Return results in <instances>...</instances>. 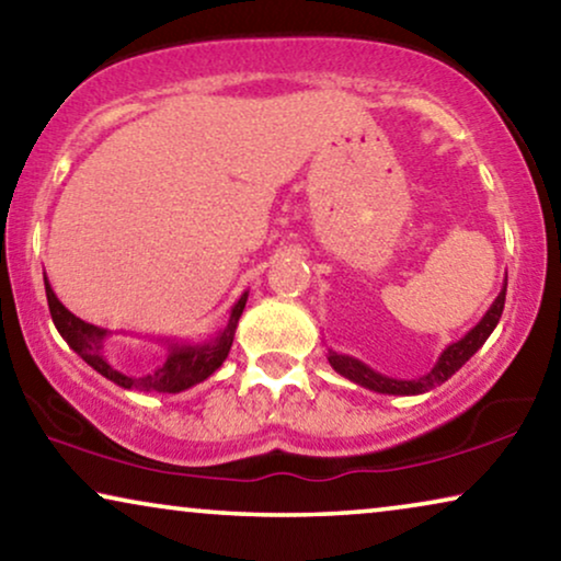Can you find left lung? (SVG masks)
<instances>
[{"mask_svg": "<svg viewBox=\"0 0 561 561\" xmlns=\"http://www.w3.org/2000/svg\"><path fill=\"white\" fill-rule=\"evenodd\" d=\"M508 282V277H506ZM503 305H506V287L501 289V295L495 297V302L488 307V312L480 318V322L472 330H468L460 341L449 343L445 351L439 353V358L432 370L420 376V378H391L374 370L366 363L353 358V356H343V353L328 351V360L337 374L348 378V381L363 386V389H370L376 393H391V397H414V393H427L435 389V386L445 383L449 376H455V370H460L465 363H468L476 353L483 348V343L491 337V333L499 325L501 314H503Z\"/></svg>", "mask_w": 561, "mask_h": 561, "instance_id": "1", "label": "left lung"}]
</instances>
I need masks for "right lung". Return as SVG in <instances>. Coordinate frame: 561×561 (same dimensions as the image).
Here are the masks:
<instances>
[{
	"mask_svg": "<svg viewBox=\"0 0 561 561\" xmlns=\"http://www.w3.org/2000/svg\"><path fill=\"white\" fill-rule=\"evenodd\" d=\"M45 295H47V307H50L53 322L55 328H58V333L62 335V341H66L78 356L89 363L93 370H99L101 376H106L108 381L122 386V389L157 391V393H180L191 389L195 383H203L205 378L216 374L220 363L226 360L228 351H231L236 328H239V318L249 299V291H243L239 302L231 307L226 328L218 330V333L208 337V341H198V343L164 341L168 343V358H164L162 366L149 370V374H124V370H119L112 360H108L104 351L106 337L112 333L104 328L91 325V322H85L81 318H76V314L70 312L58 297H55L47 277H45Z\"/></svg>",
	"mask_w": 561,
	"mask_h": 561,
	"instance_id": "right-lung-1",
	"label": "right lung"
}]
</instances>
